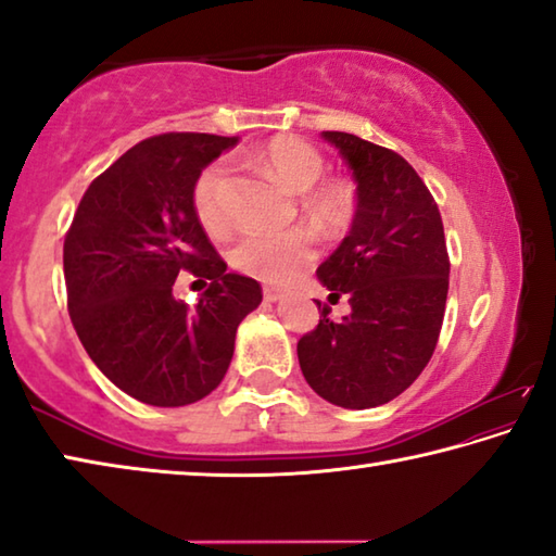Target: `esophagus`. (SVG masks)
Segmentation results:
<instances>
[{"label": "esophagus", "mask_w": 556, "mask_h": 556, "mask_svg": "<svg viewBox=\"0 0 556 556\" xmlns=\"http://www.w3.org/2000/svg\"><path fill=\"white\" fill-rule=\"evenodd\" d=\"M262 294H265V301H279L281 296H285V289L265 287V289H262Z\"/></svg>", "instance_id": "obj_1"}]
</instances>
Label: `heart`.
<instances>
[{
	"instance_id": "1",
	"label": "heart",
	"mask_w": 556,
	"mask_h": 556,
	"mask_svg": "<svg viewBox=\"0 0 556 556\" xmlns=\"http://www.w3.org/2000/svg\"><path fill=\"white\" fill-rule=\"evenodd\" d=\"M262 164L289 191L304 193V211L321 228H341L353 215V191L343 181H321L326 162L314 144L299 137H277L260 152ZM228 168L213 162L195 178L191 203L205 232L223 235L228 230V205H225ZM314 260V242L304 230L289 232H252L235 244L230 262L244 275L281 285L301 275Z\"/></svg>"
}]
</instances>
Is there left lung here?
<instances>
[{
	"label": "left lung",
	"mask_w": 556,
	"mask_h": 556,
	"mask_svg": "<svg viewBox=\"0 0 556 556\" xmlns=\"http://www.w3.org/2000/svg\"><path fill=\"white\" fill-rule=\"evenodd\" d=\"M355 178L351 232L316 269L351 314L321 318L301 336V372L316 394L345 409H370L402 394L427 368L444 324L448 252L439 205L392 149L348 131H324Z\"/></svg>",
	"instance_id": "left-lung-1"
}]
</instances>
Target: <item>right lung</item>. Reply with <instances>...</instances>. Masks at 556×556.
Returning a JSON list of instances; mask_svg holds the SVG:
<instances>
[{
    "label": "right lung",
    "mask_w": 556,
    "mask_h": 556,
    "mask_svg": "<svg viewBox=\"0 0 556 556\" xmlns=\"http://www.w3.org/2000/svg\"><path fill=\"white\" fill-rule=\"evenodd\" d=\"M238 137L168 131L122 154L88 186L63 242L75 333L122 392L184 407L218 388L235 333L262 301L228 265L193 213L199 174ZM181 270L212 279L200 304L173 296Z\"/></svg>",
    "instance_id": "right-lung-1"
}]
</instances>
